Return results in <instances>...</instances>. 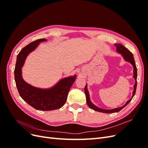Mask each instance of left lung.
Returning <instances> with one entry per match:
<instances>
[{"instance_id": "left-lung-1", "label": "left lung", "mask_w": 148, "mask_h": 148, "mask_svg": "<svg viewBox=\"0 0 148 148\" xmlns=\"http://www.w3.org/2000/svg\"><path fill=\"white\" fill-rule=\"evenodd\" d=\"M115 47H117V51L120 53V54H122V56L123 57L124 59L130 62L133 66V78H135V84L134 85V90L133 91V96L130 99L128 100L126 104H125L124 106L119 107V108H116V109H114L112 110H105V109H100L99 107H97V106H96L95 105H94L91 102L90 98H89V92L88 91L87 89V84H86L84 88V92L85 95H86V102L87 104L89 106V107H90L91 109H92L94 110H96L97 112H103V113H106V114H110V113H114V112H118L120 110H122L123 108L126 106L128 103L130 102L132 99V98L133 97V96H135V92H136V86H137V69L136 66V64H135V59H134L133 57V53L130 51L128 49H127L126 47H125L123 45H122L121 44H115Z\"/></svg>"}]
</instances>
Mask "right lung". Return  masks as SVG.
Masks as SVG:
<instances>
[{
	"instance_id": "right-lung-1",
	"label": "right lung",
	"mask_w": 148,
	"mask_h": 148,
	"mask_svg": "<svg viewBox=\"0 0 148 148\" xmlns=\"http://www.w3.org/2000/svg\"><path fill=\"white\" fill-rule=\"evenodd\" d=\"M47 39H40L29 43L18 54L14 70L16 86L20 96L25 102L39 110H53L60 108L66 101L70 88L77 75L60 79L55 86L49 89L34 87L25 82L21 76V68L26 57L38 47L40 42Z\"/></svg>"
}]
</instances>
